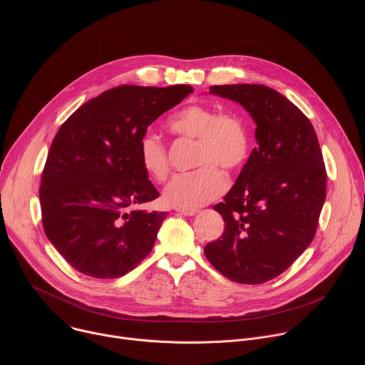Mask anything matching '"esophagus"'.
I'll return each instance as SVG.
<instances>
[{
    "label": "esophagus",
    "mask_w": 365,
    "mask_h": 365,
    "mask_svg": "<svg viewBox=\"0 0 365 365\" xmlns=\"http://www.w3.org/2000/svg\"><path fill=\"white\" fill-rule=\"evenodd\" d=\"M179 214H182V215H186V217H192V215H195L197 211L196 210H176Z\"/></svg>",
    "instance_id": "obj_1"
}]
</instances>
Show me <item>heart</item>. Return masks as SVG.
<instances>
[{
    "label": "heart",
    "instance_id": "obj_1",
    "mask_svg": "<svg viewBox=\"0 0 365 365\" xmlns=\"http://www.w3.org/2000/svg\"><path fill=\"white\" fill-rule=\"evenodd\" d=\"M169 130L196 140L195 166L199 169L175 176L165 189V202L178 210H196L221 196L227 189L225 172L238 170L250 151L247 121L237 113H220L207 106L192 103L168 121ZM138 155L145 173L165 182L170 172L168 150L162 140L147 134L140 140Z\"/></svg>",
    "mask_w": 365,
    "mask_h": 365
}]
</instances>
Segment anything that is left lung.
<instances>
[{
    "instance_id": "8db88e82",
    "label": "left lung",
    "mask_w": 365,
    "mask_h": 365,
    "mask_svg": "<svg viewBox=\"0 0 365 365\" xmlns=\"http://www.w3.org/2000/svg\"><path fill=\"white\" fill-rule=\"evenodd\" d=\"M210 92L250 113L258 145L224 202L214 206L225 230L205 255L232 282L266 283L315 237L327 196L322 151L309 118L280 92L254 83L214 85Z\"/></svg>"
}]
</instances>
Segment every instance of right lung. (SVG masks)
I'll use <instances>...</instances> for the list:
<instances>
[{
	"label": "right lung",
	"mask_w": 365,
	"mask_h": 365,
	"mask_svg": "<svg viewBox=\"0 0 365 365\" xmlns=\"http://www.w3.org/2000/svg\"><path fill=\"white\" fill-rule=\"evenodd\" d=\"M192 92L190 85H121L85 102L59 128L38 189L41 221L75 270L117 279L150 254L166 212L131 211L159 197L140 162V140Z\"/></svg>",
	"instance_id": "1"
}]
</instances>
